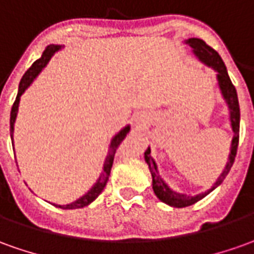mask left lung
<instances>
[{
    "mask_svg": "<svg viewBox=\"0 0 254 254\" xmlns=\"http://www.w3.org/2000/svg\"><path fill=\"white\" fill-rule=\"evenodd\" d=\"M188 46H190L193 50L194 55L199 58L200 61L204 62L206 65L211 66L217 70V79H218V84H220V89L227 104H228L229 114H231V127L234 130V137H232V143H231V153H229L228 163L225 170L222 171V174L220 178L217 179V182L214 184L211 189H208L207 192L201 193V194H196V196H188V194H182V193L174 192L172 189H170V186L164 182L161 177L158 175V171H157V165L153 160V157L150 156L151 150L150 147L144 151V160L149 165V170L151 172V178H153V190L156 193V196L158 199L164 201L165 204L172 207H188L192 206L194 203H197L199 200L203 197H206L208 193L214 190L218 185H221V182L224 181V178L228 175L229 170L232 167V164L235 161L236 151H238V144H239V120H241V113H239V103H238V94H236L235 86L232 84L231 79L228 76V72L225 68V64L221 60L220 54L211 48L210 46H207L206 43L200 39H189L185 41Z\"/></svg>",
    "mask_w": 254,
    "mask_h": 254,
    "instance_id": "obj_1",
    "label": "left lung"
}]
</instances>
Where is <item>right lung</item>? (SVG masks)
Instances as JSON below:
<instances>
[{
  "instance_id": "obj_1",
  "label": "right lung",
  "mask_w": 254,
  "mask_h": 254,
  "mask_svg": "<svg viewBox=\"0 0 254 254\" xmlns=\"http://www.w3.org/2000/svg\"><path fill=\"white\" fill-rule=\"evenodd\" d=\"M61 48V46H54V44H51V46H48L46 48V51L43 53L41 55V58H39L36 62H33V65L30 68L26 70V73L22 77V80H20V83H19V90H18V96H16V100H15V103L12 105V110H11V120H9V125H11V137H12V132H13V124H15V118H16V114H18V107H19V98L20 96L25 93V90L30 86V83L33 82V79L37 76L39 73H40V70L46 65H47V62L50 61V58L53 57L55 51H58ZM129 127H125L122 130H121L120 133L115 134V137H114L113 140H111V146H110V151H108V156L105 158V164H104V171H103V174L100 175L98 178V181L96 182V185L91 188L89 192L86 193L84 196H82L80 199H77L76 201H73V203H70V204H66V206H58L60 208H65V210H68V208H82V207L87 206V204H90L93 200H96L100 193L103 192V189L107 185V181H108V177H110V172H111V168H113V163H114V157H115V153H117V149L120 147V144L122 143V140L127 137V132H129Z\"/></svg>"
}]
</instances>
